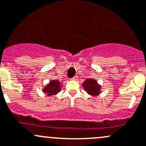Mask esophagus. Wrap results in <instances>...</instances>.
I'll return each mask as SVG.
<instances>
[{
  "instance_id": "obj_1",
  "label": "esophagus",
  "mask_w": 146,
  "mask_h": 146,
  "mask_svg": "<svg viewBox=\"0 0 146 146\" xmlns=\"http://www.w3.org/2000/svg\"><path fill=\"white\" fill-rule=\"evenodd\" d=\"M78 77L77 76H75L74 77L72 78L71 79H72V80H78Z\"/></svg>"
}]
</instances>
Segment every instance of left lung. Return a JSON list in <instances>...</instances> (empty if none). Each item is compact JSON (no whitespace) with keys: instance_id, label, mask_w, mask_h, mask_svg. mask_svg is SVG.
I'll list each match as a JSON object with an SVG mask.
<instances>
[{"instance_id":"8db88e82","label":"left lung","mask_w":146,"mask_h":146,"mask_svg":"<svg viewBox=\"0 0 146 146\" xmlns=\"http://www.w3.org/2000/svg\"><path fill=\"white\" fill-rule=\"evenodd\" d=\"M82 86H83L85 90L90 96H96L100 94V86L94 79L87 78L83 82Z\"/></svg>"}]
</instances>
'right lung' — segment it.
I'll use <instances>...</instances> for the list:
<instances>
[{
	"label": "right lung",
	"instance_id": "1",
	"mask_svg": "<svg viewBox=\"0 0 146 146\" xmlns=\"http://www.w3.org/2000/svg\"><path fill=\"white\" fill-rule=\"evenodd\" d=\"M60 90H61L60 82H59V80H50V83L47 86H45L43 91L44 93H47L48 96H53V95H56L60 91Z\"/></svg>",
	"mask_w": 146,
	"mask_h": 146
}]
</instances>
